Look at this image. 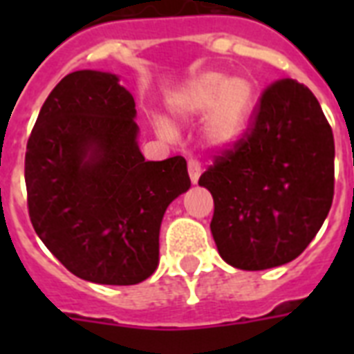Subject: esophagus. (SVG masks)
<instances>
[{
  "label": "esophagus",
  "mask_w": 354,
  "mask_h": 354,
  "mask_svg": "<svg viewBox=\"0 0 354 354\" xmlns=\"http://www.w3.org/2000/svg\"><path fill=\"white\" fill-rule=\"evenodd\" d=\"M187 171H189V176H191V182L193 183L198 182L200 174H202V165H200V161L194 160V158H189Z\"/></svg>",
  "instance_id": "obj_1"
}]
</instances>
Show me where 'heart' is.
I'll list each match as a JSON object with an SVG mask.
<instances>
[{"label":"heart","mask_w":354,"mask_h":354,"mask_svg":"<svg viewBox=\"0 0 354 354\" xmlns=\"http://www.w3.org/2000/svg\"><path fill=\"white\" fill-rule=\"evenodd\" d=\"M255 88L244 75L224 77L218 71H204L191 79L171 99V110L182 119L205 113V133L216 145H232L246 128L252 115ZM163 132H171L161 124Z\"/></svg>","instance_id":"heart-1"}]
</instances>
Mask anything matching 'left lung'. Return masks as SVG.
<instances>
[{
	"label": "left lung",
	"instance_id": "1",
	"mask_svg": "<svg viewBox=\"0 0 354 354\" xmlns=\"http://www.w3.org/2000/svg\"><path fill=\"white\" fill-rule=\"evenodd\" d=\"M198 185L213 194L211 233L227 264L266 270L301 255L335 196V138L313 91L272 82Z\"/></svg>",
	"mask_w": 354,
	"mask_h": 354
}]
</instances>
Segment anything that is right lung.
Segmentation results:
<instances>
[{
    "label": "right lung",
    "mask_w": 354,
    "mask_h": 354,
    "mask_svg": "<svg viewBox=\"0 0 354 354\" xmlns=\"http://www.w3.org/2000/svg\"><path fill=\"white\" fill-rule=\"evenodd\" d=\"M136 101L112 73L73 71L44 102L25 152L36 235L80 279L136 285L160 261L167 205L191 187L187 161H145Z\"/></svg>",
    "instance_id": "add662e5"
}]
</instances>
